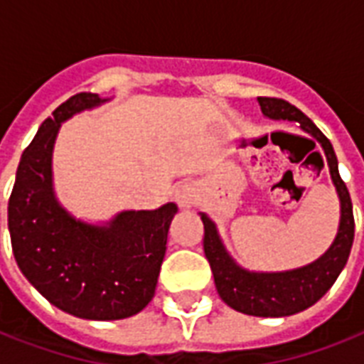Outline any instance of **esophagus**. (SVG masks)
Wrapping results in <instances>:
<instances>
[{"label": "esophagus", "mask_w": 364, "mask_h": 364, "mask_svg": "<svg viewBox=\"0 0 364 364\" xmlns=\"http://www.w3.org/2000/svg\"><path fill=\"white\" fill-rule=\"evenodd\" d=\"M174 199L180 207H191L197 199V188L191 182H182L174 190Z\"/></svg>", "instance_id": "obj_1"}]
</instances>
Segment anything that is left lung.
<instances>
[{"label":"left lung","mask_w":364,"mask_h":364,"mask_svg":"<svg viewBox=\"0 0 364 364\" xmlns=\"http://www.w3.org/2000/svg\"><path fill=\"white\" fill-rule=\"evenodd\" d=\"M258 102H260L262 114L272 119L296 121L304 131L309 132L323 146L328 168H331L332 182L336 186L340 207H342L338 235L331 249L309 266L283 273H255L239 267L232 260V256L228 255L218 237L214 222L207 214H201L203 226H205L203 249L213 269L218 294L230 308L241 314L255 315V317H287V315H294L308 309L309 306H314L317 300L325 296L326 290L334 284L346 266L355 235L353 205H351L348 186L338 173L334 148L331 140L319 131V127L315 125L308 115L302 114L296 106H292L283 98L260 97Z\"/></svg>","instance_id":"left-lung-1"}]
</instances>
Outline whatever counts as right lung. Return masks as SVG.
Wrapping results in <instances>:
<instances>
[{
	"label": "right lung",
	"mask_w": 364,
	"mask_h": 364,
	"mask_svg": "<svg viewBox=\"0 0 364 364\" xmlns=\"http://www.w3.org/2000/svg\"><path fill=\"white\" fill-rule=\"evenodd\" d=\"M95 92L68 98L41 123L16 168L9 197V233L24 277L53 306L91 321L125 319L156 292L176 205L125 210L108 226L75 220L53 193L50 156L62 121L98 106Z\"/></svg>",
	"instance_id": "right-lung-1"
}]
</instances>
